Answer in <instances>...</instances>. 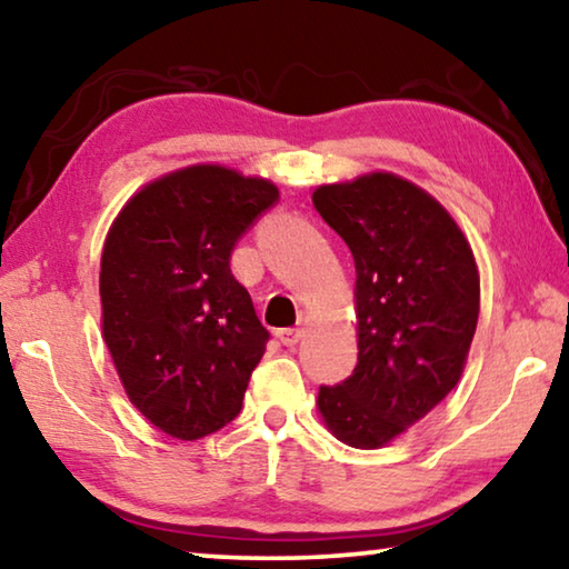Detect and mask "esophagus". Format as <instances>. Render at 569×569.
Wrapping results in <instances>:
<instances>
[{"mask_svg": "<svg viewBox=\"0 0 569 569\" xmlns=\"http://www.w3.org/2000/svg\"><path fill=\"white\" fill-rule=\"evenodd\" d=\"M302 336H305V328L302 326L300 328H282V330H277V338L282 340V346H287V348H292V346L300 343Z\"/></svg>", "mask_w": 569, "mask_h": 569, "instance_id": "34e87169", "label": "esophagus"}]
</instances>
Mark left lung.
Segmentation results:
<instances>
[{"mask_svg": "<svg viewBox=\"0 0 569 569\" xmlns=\"http://www.w3.org/2000/svg\"><path fill=\"white\" fill-rule=\"evenodd\" d=\"M312 203L356 264L358 363L320 387L318 415L340 442H395L456 389L476 336L480 277L456 218L395 172L318 186Z\"/></svg>", "mask_w": 569, "mask_h": 569, "instance_id": "1", "label": "left lung"}]
</instances>
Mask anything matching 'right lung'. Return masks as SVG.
Instances as JSON below:
<instances>
[{
    "mask_svg": "<svg viewBox=\"0 0 569 569\" xmlns=\"http://www.w3.org/2000/svg\"><path fill=\"white\" fill-rule=\"evenodd\" d=\"M277 198L267 178L188 164L139 188L103 241V343L129 401L174 440L229 425L267 351V328L229 261Z\"/></svg>",
    "mask_w": 569,
    "mask_h": 569,
    "instance_id": "add662e5",
    "label": "right lung"
}]
</instances>
